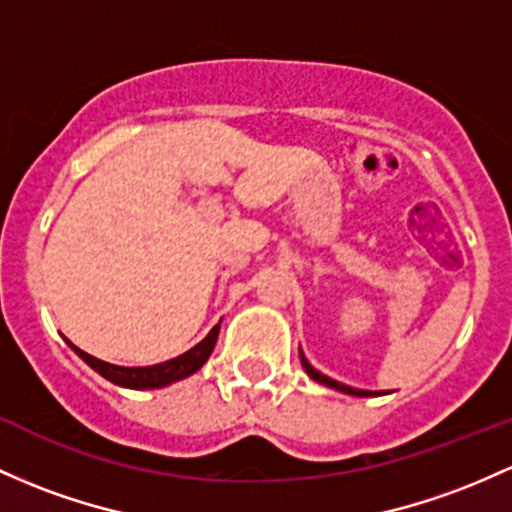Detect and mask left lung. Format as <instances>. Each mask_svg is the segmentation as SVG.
<instances>
[{"label": "left lung", "mask_w": 512, "mask_h": 512, "mask_svg": "<svg viewBox=\"0 0 512 512\" xmlns=\"http://www.w3.org/2000/svg\"><path fill=\"white\" fill-rule=\"evenodd\" d=\"M301 364H303V369H306V372H308V376H311V379H316L318 384H325V386H330V389H338V391H342V393H352V396H372V391L352 389V386H345V384H340V381L330 379V376L320 374L318 369H313L311 364H308V359L303 357V352H301Z\"/></svg>", "instance_id": "8db88e82"}]
</instances>
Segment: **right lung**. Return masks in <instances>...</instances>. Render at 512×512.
<instances>
[{"label":"right lung","instance_id":"obj_1","mask_svg":"<svg viewBox=\"0 0 512 512\" xmlns=\"http://www.w3.org/2000/svg\"><path fill=\"white\" fill-rule=\"evenodd\" d=\"M218 330H221V325H213L211 333L206 335L199 345L192 347L189 352H184V355L170 359V362L155 364V367H116V364L101 362V359L87 355V352H82L80 347H75L72 342L70 347L94 369V372H99L104 379H109L111 384L126 386V389H160V386L184 379V376L194 374L196 369L204 367V362L209 359L213 347H216Z\"/></svg>","mask_w":512,"mask_h":512}]
</instances>
